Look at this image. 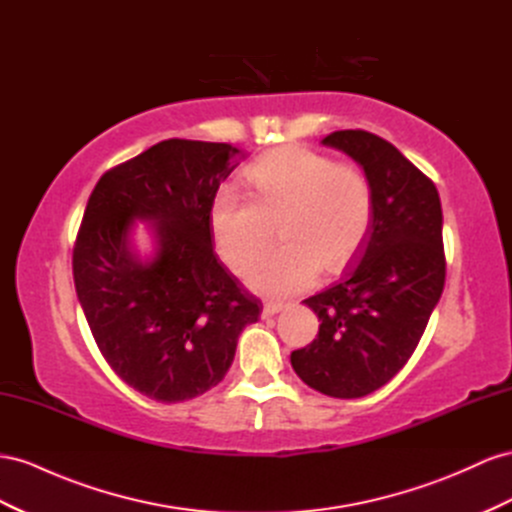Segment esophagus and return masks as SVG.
<instances>
[{
  "instance_id": "34e87169",
  "label": "esophagus",
  "mask_w": 512,
  "mask_h": 512,
  "mask_svg": "<svg viewBox=\"0 0 512 512\" xmlns=\"http://www.w3.org/2000/svg\"><path fill=\"white\" fill-rule=\"evenodd\" d=\"M286 306L284 303H280V301H265V306H262V314L265 316H273V314H278V312H282Z\"/></svg>"
}]
</instances>
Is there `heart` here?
Returning a JSON list of instances; mask_svg holds the SVG:
<instances>
[{"instance_id":"b5f03b06","label":"heart","mask_w":512,"mask_h":512,"mask_svg":"<svg viewBox=\"0 0 512 512\" xmlns=\"http://www.w3.org/2000/svg\"><path fill=\"white\" fill-rule=\"evenodd\" d=\"M245 181L252 198L228 185L215 191L209 230L224 265L243 273L265 250L278 224L282 245L247 273V286L256 293H303L321 269L340 273L364 250L375 224V189L359 165L286 146L254 161Z\"/></svg>"}]
</instances>
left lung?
I'll list each match as a JSON object with an SVG mask.
<instances>
[{
	"label": "left lung",
	"instance_id": "left-lung-1",
	"mask_svg": "<svg viewBox=\"0 0 512 512\" xmlns=\"http://www.w3.org/2000/svg\"><path fill=\"white\" fill-rule=\"evenodd\" d=\"M375 189V224L338 284L308 297L319 334L290 353L303 383L334 398L379 390L416 351L446 282L435 183L396 146L362 129L329 133Z\"/></svg>",
	"mask_w": 512,
	"mask_h": 512
}]
</instances>
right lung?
I'll list each match as a JSON object with an SVG mask.
<instances>
[{
	"label": "right lung",
	"instance_id": "right-lung-1",
	"mask_svg": "<svg viewBox=\"0 0 512 512\" xmlns=\"http://www.w3.org/2000/svg\"><path fill=\"white\" fill-rule=\"evenodd\" d=\"M239 148L165 140L107 170L88 200L73 278L96 347L133 390L161 403L196 398L226 377L260 301L219 262L215 191ZM135 218L154 222L156 256L130 250Z\"/></svg>",
	"mask_w": 512,
	"mask_h": 512
}]
</instances>
